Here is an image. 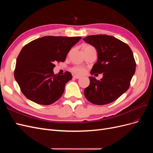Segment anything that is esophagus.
<instances>
[{
	"label": "esophagus",
	"mask_w": 153,
	"mask_h": 153,
	"mask_svg": "<svg viewBox=\"0 0 153 153\" xmlns=\"http://www.w3.org/2000/svg\"><path fill=\"white\" fill-rule=\"evenodd\" d=\"M73 78H76V79H79V78H80V76L78 75H73Z\"/></svg>",
	"instance_id": "1"
}]
</instances>
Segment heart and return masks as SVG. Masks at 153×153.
I'll return each mask as SVG.
<instances>
[{"instance_id": "1", "label": "heart", "mask_w": 153, "mask_h": 153, "mask_svg": "<svg viewBox=\"0 0 153 153\" xmlns=\"http://www.w3.org/2000/svg\"><path fill=\"white\" fill-rule=\"evenodd\" d=\"M88 48H92V47L91 45H83L82 49ZM71 71L73 73H75L76 74H78V75H82V74H84L85 73V69L84 68H82V67L75 66V67L72 68Z\"/></svg>"}]
</instances>
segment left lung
<instances>
[{
	"label": "left lung",
	"instance_id": "obj_1",
	"mask_svg": "<svg viewBox=\"0 0 153 153\" xmlns=\"http://www.w3.org/2000/svg\"><path fill=\"white\" fill-rule=\"evenodd\" d=\"M83 39L98 52V61L91 74L103 73L100 80L89 77L90 84L84 90L85 98L94 105L112 103L130 86L136 69L132 51L126 43L111 36L91 35Z\"/></svg>",
	"mask_w": 153,
	"mask_h": 153
}]
</instances>
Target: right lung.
<instances>
[{
    "instance_id": "add662e5",
    "label": "right lung",
    "mask_w": 153,
    "mask_h": 153,
    "mask_svg": "<svg viewBox=\"0 0 153 153\" xmlns=\"http://www.w3.org/2000/svg\"><path fill=\"white\" fill-rule=\"evenodd\" d=\"M82 38L44 36L22 48L16 59L15 80L27 98L39 105H49L62 96L71 73L54 75L55 62H64L69 50Z\"/></svg>"
}]
</instances>
